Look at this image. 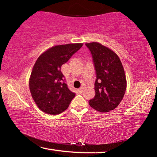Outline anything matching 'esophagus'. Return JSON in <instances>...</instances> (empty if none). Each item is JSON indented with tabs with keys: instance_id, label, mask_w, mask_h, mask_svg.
<instances>
[{
	"instance_id": "1",
	"label": "esophagus",
	"mask_w": 157,
	"mask_h": 157,
	"mask_svg": "<svg viewBox=\"0 0 157 157\" xmlns=\"http://www.w3.org/2000/svg\"><path fill=\"white\" fill-rule=\"evenodd\" d=\"M83 90H84V88H83V87H80V88L78 89V91L79 93H82V91H83Z\"/></svg>"
}]
</instances>
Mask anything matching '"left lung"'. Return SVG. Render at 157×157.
Returning <instances> with one entry per match:
<instances>
[{"label":"left lung","instance_id":"obj_1","mask_svg":"<svg viewBox=\"0 0 157 157\" xmlns=\"http://www.w3.org/2000/svg\"><path fill=\"white\" fill-rule=\"evenodd\" d=\"M91 52L96 80L95 95L89 105L100 112H109L118 107L126 91L127 80L123 64L113 50L98 42L85 44Z\"/></svg>","mask_w":157,"mask_h":157}]
</instances>
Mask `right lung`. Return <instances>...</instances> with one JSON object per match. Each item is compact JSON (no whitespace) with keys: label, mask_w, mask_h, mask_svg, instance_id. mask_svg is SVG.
Instances as JSON below:
<instances>
[{"label":"right lung","mask_w":157,"mask_h":157,"mask_svg":"<svg viewBox=\"0 0 157 157\" xmlns=\"http://www.w3.org/2000/svg\"><path fill=\"white\" fill-rule=\"evenodd\" d=\"M83 44L55 46L38 57L32 71L29 87L32 97L40 109L56 115L65 111L75 97L65 83L62 66L80 49Z\"/></svg>","instance_id":"obj_1"}]
</instances>
